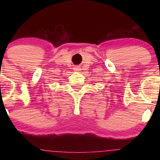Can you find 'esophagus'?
Listing matches in <instances>:
<instances>
[{
	"label": "esophagus",
	"mask_w": 160,
	"mask_h": 160,
	"mask_svg": "<svg viewBox=\"0 0 160 160\" xmlns=\"http://www.w3.org/2000/svg\"><path fill=\"white\" fill-rule=\"evenodd\" d=\"M73 71H80L79 67H78V66L73 67Z\"/></svg>",
	"instance_id": "esophagus-1"
}]
</instances>
